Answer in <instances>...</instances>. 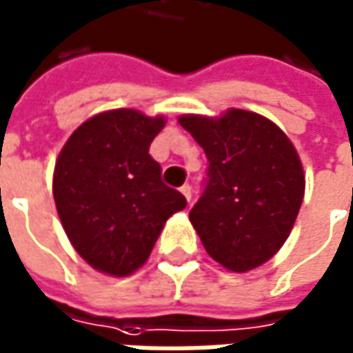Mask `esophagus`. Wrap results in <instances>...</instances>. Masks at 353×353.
<instances>
[{"mask_svg":"<svg viewBox=\"0 0 353 353\" xmlns=\"http://www.w3.org/2000/svg\"><path fill=\"white\" fill-rule=\"evenodd\" d=\"M181 193H183V196L187 199V203H191V199H193V187L189 185V183H185V185H181V189H179Z\"/></svg>","mask_w":353,"mask_h":353,"instance_id":"obj_1","label":"esophagus"}]
</instances>
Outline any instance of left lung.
<instances>
[{
  "mask_svg": "<svg viewBox=\"0 0 353 353\" xmlns=\"http://www.w3.org/2000/svg\"><path fill=\"white\" fill-rule=\"evenodd\" d=\"M177 121L208 158L207 185L189 212L207 253L232 272L261 267L284 245L303 201L296 146L270 119L237 108Z\"/></svg>",
  "mask_w": 353,
  "mask_h": 353,
  "instance_id": "left-lung-1",
  "label": "left lung"
}]
</instances>
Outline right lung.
I'll list each match as a JSON object with an SVG mask.
<instances>
[{"mask_svg": "<svg viewBox=\"0 0 353 353\" xmlns=\"http://www.w3.org/2000/svg\"><path fill=\"white\" fill-rule=\"evenodd\" d=\"M166 117L110 110L67 139L54 170V201L75 251L96 270L129 276L146 263L166 220L187 205L162 183L148 154Z\"/></svg>", "mask_w": 353, "mask_h": 353, "instance_id": "add662e5", "label": "right lung"}]
</instances>
